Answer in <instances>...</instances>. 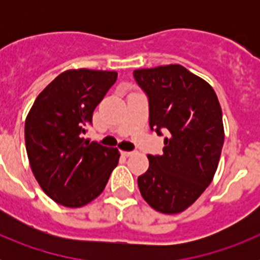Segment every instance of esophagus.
Wrapping results in <instances>:
<instances>
[{
  "label": "esophagus",
  "mask_w": 260,
  "mask_h": 260,
  "mask_svg": "<svg viewBox=\"0 0 260 260\" xmlns=\"http://www.w3.org/2000/svg\"><path fill=\"white\" fill-rule=\"evenodd\" d=\"M121 153H122L123 156H126V157H128V156H132L134 152H133V151H122Z\"/></svg>",
  "instance_id": "34e87169"
}]
</instances>
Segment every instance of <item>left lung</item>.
<instances>
[{
    "label": "left lung",
    "mask_w": 260,
    "mask_h": 260,
    "mask_svg": "<svg viewBox=\"0 0 260 260\" xmlns=\"http://www.w3.org/2000/svg\"><path fill=\"white\" fill-rule=\"evenodd\" d=\"M150 102V127L165 130L161 156L138 177L144 201L167 215L189 208L212 182L224 144L221 107L212 87L181 65L135 70Z\"/></svg>",
    "instance_id": "obj_1"
}]
</instances>
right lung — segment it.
I'll return each mask as SVG.
<instances>
[{
	"label": "right lung",
	"mask_w": 260,
	"mask_h": 260,
	"mask_svg": "<svg viewBox=\"0 0 260 260\" xmlns=\"http://www.w3.org/2000/svg\"><path fill=\"white\" fill-rule=\"evenodd\" d=\"M116 71L73 69L45 87L27 114L24 139L29 167L43 191L65 207H83L102 194L119 151L89 142L86 126Z\"/></svg>",
	"instance_id": "add662e5"
}]
</instances>
